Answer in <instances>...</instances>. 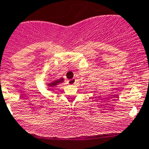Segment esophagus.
I'll return each mask as SVG.
<instances>
[{
	"label": "esophagus",
	"instance_id": "34e87169",
	"mask_svg": "<svg viewBox=\"0 0 149 149\" xmlns=\"http://www.w3.org/2000/svg\"><path fill=\"white\" fill-rule=\"evenodd\" d=\"M68 83L69 84H70V85H73V84H74L75 83H76V79H72L68 80Z\"/></svg>",
	"mask_w": 149,
	"mask_h": 149
}]
</instances>
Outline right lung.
<instances>
[{"label": "right lung", "instance_id": "right-lung-1", "mask_svg": "<svg viewBox=\"0 0 149 149\" xmlns=\"http://www.w3.org/2000/svg\"><path fill=\"white\" fill-rule=\"evenodd\" d=\"M63 80H64V79H63V78H61V79H56L55 80V81H52V82H49V84H48V85H49V87L56 86V85L59 84V83L62 82Z\"/></svg>", "mask_w": 149, "mask_h": 149}]
</instances>
